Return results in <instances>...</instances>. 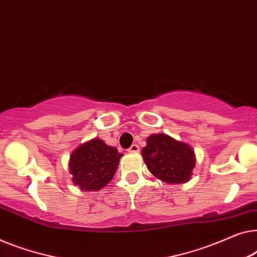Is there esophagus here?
<instances>
[{
	"label": "esophagus",
	"mask_w": 257,
	"mask_h": 257,
	"mask_svg": "<svg viewBox=\"0 0 257 257\" xmlns=\"http://www.w3.org/2000/svg\"><path fill=\"white\" fill-rule=\"evenodd\" d=\"M127 151L130 153H138V152H139V146H138V145H132Z\"/></svg>",
	"instance_id": "obj_1"
}]
</instances>
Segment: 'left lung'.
<instances>
[{
  "mask_svg": "<svg viewBox=\"0 0 257 257\" xmlns=\"http://www.w3.org/2000/svg\"><path fill=\"white\" fill-rule=\"evenodd\" d=\"M143 148L144 161L156 178L166 183H185L196 165L195 152L188 144L159 133L148 137Z\"/></svg>",
  "mask_w": 257,
  "mask_h": 257,
  "instance_id": "8db88e82",
  "label": "left lung"
}]
</instances>
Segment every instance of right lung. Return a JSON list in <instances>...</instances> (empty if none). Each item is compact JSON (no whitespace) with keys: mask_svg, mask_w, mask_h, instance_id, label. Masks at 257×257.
Wrapping results in <instances>:
<instances>
[{"mask_svg":"<svg viewBox=\"0 0 257 257\" xmlns=\"http://www.w3.org/2000/svg\"><path fill=\"white\" fill-rule=\"evenodd\" d=\"M121 153L95 138L76 148L69 159L73 183L83 191H97L112 180Z\"/></svg>","mask_w":257,"mask_h":257,"instance_id":"obj_1","label":"right lung"}]
</instances>
